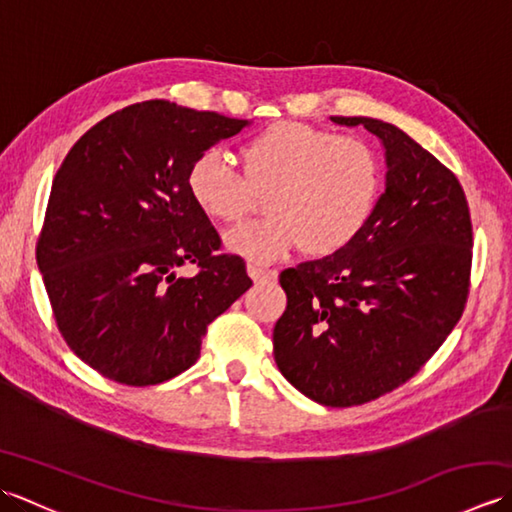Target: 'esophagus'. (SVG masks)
I'll use <instances>...</instances> for the list:
<instances>
[{"label": "esophagus", "mask_w": 512, "mask_h": 512, "mask_svg": "<svg viewBox=\"0 0 512 512\" xmlns=\"http://www.w3.org/2000/svg\"><path fill=\"white\" fill-rule=\"evenodd\" d=\"M246 270H248V275H250V279H253V281H262V279H268V277H275L273 270H266V268L257 266V264H248Z\"/></svg>", "instance_id": "obj_1"}]
</instances>
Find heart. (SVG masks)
Listing matches in <instances>:
<instances>
[{"label":"heart","instance_id":"b5f03b06","mask_svg":"<svg viewBox=\"0 0 512 512\" xmlns=\"http://www.w3.org/2000/svg\"><path fill=\"white\" fill-rule=\"evenodd\" d=\"M242 173L217 149L202 151L187 171L200 213L233 224L266 195L268 217L233 228L226 246L253 262H273L303 244L323 257L363 231L380 195V160L358 136L303 123H275L239 149Z\"/></svg>","mask_w":512,"mask_h":512}]
</instances>
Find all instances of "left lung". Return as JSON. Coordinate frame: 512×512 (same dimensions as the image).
<instances>
[{
    "instance_id": "obj_1",
    "label": "left lung",
    "mask_w": 512,
    "mask_h": 512,
    "mask_svg": "<svg viewBox=\"0 0 512 512\" xmlns=\"http://www.w3.org/2000/svg\"><path fill=\"white\" fill-rule=\"evenodd\" d=\"M332 121L383 140L387 187L350 244L279 275L288 306L273 347L303 396L354 407L407 383L447 341L469 299L473 224L455 173L402 129Z\"/></svg>"
}]
</instances>
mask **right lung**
<instances>
[{"label": "right lung", "instance_id": "1", "mask_svg": "<svg viewBox=\"0 0 512 512\" xmlns=\"http://www.w3.org/2000/svg\"><path fill=\"white\" fill-rule=\"evenodd\" d=\"M246 125L145 101L103 118L63 158L37 266L63 341L101 376L132 387L178 376L209 323L253 286L187 191L191 162ZM189 263L199 273L178 276Z\"/></svg>", "mask_w": 512, "mask_h": 512}]
</instances>
